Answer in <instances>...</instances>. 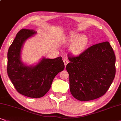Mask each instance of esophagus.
I'll use <instances>...</instances> for the list:
<instances>
[{
    "instance_id": "1",
    "label": "esophagus",
    "mask_w": 121,
    "mask_h": 121,
    "mask_svg": "<svg viewBox=\"0 0 121 121\" xmlns=\"http://www.w3.org/2000/svg\"><path fill=\"white\" fill-rule=\"evenodd\" d=\"M63 61H64V64H65V66H66V65L67 64H68V62H69L68 60H67L66 59H64V60H63Z\"/></svg>"
}]
</instances>
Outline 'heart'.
Masks as SVG:
<instances>
[{
  "label": "heart",
  "instance_id": "b5f03b06",
  "mask_svg": "<svg viewBox=\"0 0 121 121\" xmlns=\"http://www.w3.org/2000/svg\"><path fill=\"white\" fill-rule=\"evenodd\" d=\"M66 41L72 43L70 46V51L74 54L79 55L86 48L88 44V38L85 35L71 32L68 35Z\"/></svg>",
  "mask_w": 121,
  "mask_h": 121
}]
</instances>
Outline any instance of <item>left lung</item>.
<instances>
[{
	"mask_svg": "<svg viewBox=\"0 0 121 121\" xmlns=\"http://www.w3.org/2000/svg\"><path fill=\"white\" fill-rule=\"evenodd\" d=\"M66 69L69 75L72 95L80 101L103 96L116 74V56L108 41L95 44L79 56L69 54Z\"/></svg>",
	"mask_w": 121,
	"mask_h": 121,
	"instance_id": "1",
	"label": "left lung"
}]
</instances>
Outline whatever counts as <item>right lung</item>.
Wrapping results in <instances>:
<instances>
[{"label": "right lung", "mask_w": 121, "mask_h": 121, "mask_svg": "<svg viewBox=\"0 0 121 121\" xmlns=\"http://www.w3.org/2000/svg\"><path fill=\"white\" fill-rule=\"evenodd\" d=\"M36 33L33 30L18 32L8 52L7 73L17 91L24 96L39 98L51 88L55 76L65 68L61 56L54 59L43 58L35 66H27L21 61V51L25 41Z\"/></svg>", "instance_id": "1"}]
</instances>
